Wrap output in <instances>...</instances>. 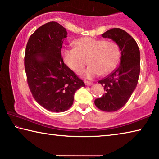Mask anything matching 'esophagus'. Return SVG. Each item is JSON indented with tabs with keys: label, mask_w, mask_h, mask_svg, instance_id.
<instances>
[{
	"label": "esophagus",
	"mask_w": 159,
	"mask_h": 159,
	"mask_svg": "<svg viewBox=\"0 0 159 159\" xmlns=\"http://www.w3.org/2000/svg\"><path fill=\"white\" fill-rule=\"evenodd\" d=\"M84 83H85V84L86 85H91L93 84L92 83L90 82V81H87V80H85Z\"/></svg>",
	"instance_id": "1"
}]
</instances>
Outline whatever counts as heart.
Here are the masks:
<instances>
[{"mask_svg":"<svg viewBox=\"0 0 159 159\" xmlns=\"http://www.w3.org/2000/svg\"><path fill=\"white\" fill-rule=\"evenodd\" d=\"M74 48L63 50V60L70 69L79 74L88 64L85 72L88 79L104 76L114 69L120 57V49L114 41L84 37L74 42Z\"/></svg>","mask_w":159,"mask_h":159,"instance_id":"1","label":"heart"}]
</instances>
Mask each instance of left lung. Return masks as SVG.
Here are the masks:
<instances>
[{"label": "left lung", "mask_w": 159, "mask_h": 159, "mask_svg": "<svg viewBox=\"0 0 159 159\" xmlns=\"http://www.w3.org/2000/svg\"><path fill=\"white\" fill-rule=\"evenodd\" d=\"M102 36L112 39L121 51L120 65L98 81L105 93L95 100L99 109L112 112L122 108L135 89L140 71V53L134 39L121 29H111Z\"/></svg>", "instance_id": "obj_1"}]
</instances>
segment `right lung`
<instances>
[{"label":"right lung","instance_id":"1","mask_svg":"<svg viewBox=\"0 0 159 159\" xmlns=\"http://www.w3.org/2000/svg\"><path fill=\"white\" fill-rule=\"evenodd\" d=\"M66 29L56 21L38 28L26 46L25 69L29 89L38 103L52 112L68 110L85 83L64 63L61 49Z\"/></svg>","mask_w":159,"mask_h":159}]
</instances>
